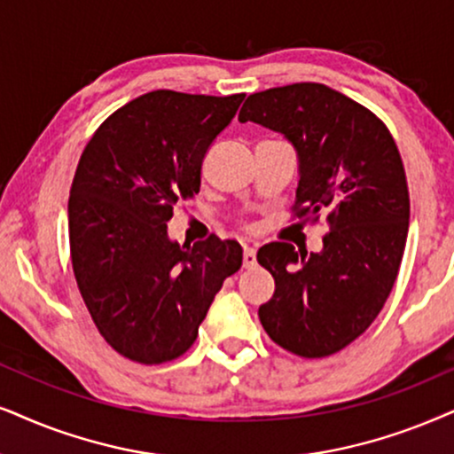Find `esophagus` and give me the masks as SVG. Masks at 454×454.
Listing matches in <instances>:
<instances>
[{
	"label": "esophagus",
	"instance_id": "obj_1",
	"mask_svg": "<svg viewBox=\"0 0 454 454\" xmlns=\"http://www.w3.org/2000/svg\"><path fill=\"white\" fill-rule=\"evenodd\" d=\"M255 263H257L255 249H254V247H245V251H243V266L245 268H254Z\"/></svg>",
	"mask_w": 454,
	"mask_h": 454
}]
</instances>
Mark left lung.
I'll use <instances>...</instances> for the list:
<instances>
[{"label":"left lung","mask_w":454,"mask_h":454,"mask_svg":"<svg viewBox=\"0 0 454 454\" xmlns=\"http://www.w3.org/2000/svg\"><path fill=\"white\" fill-rule=\"evenodd\" d=\"M239 121L278 131L297 153V217H326L318 254L270 243L257 262L274 277L260 306L270 340L303 358L340 352L381 312L409 234V188L386 125L323 83L251 94Z\"/></svg>","instance_id":"8db88e82"}]
</instances>
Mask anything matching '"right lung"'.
Returning a JSON list of instances; mask_svg holds the SVG:
<instances>
[{
    "label": "right lung",
    "mask_w": 454,
    "mask_h": 454,
    "mask_svg": "<svg viewBox=\"0 0 454 454\" xmlns=\"http://www.w3.org/2000/svg\"><path fill=\"white\" fill-rule=\"evenodd\" d=\"M243 98L148 91L113 113L79 159L68 199L73 272L100 335L125 358L160 364L184 354L243 263L237 240L191 247L168 234Z\"/></svg>",
    "instance_id": "obj_1"
}]
</instances>
